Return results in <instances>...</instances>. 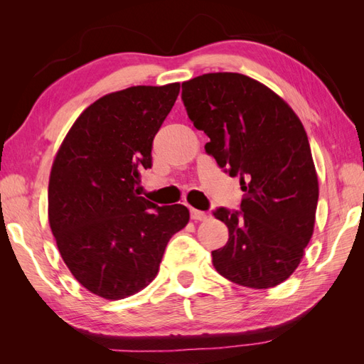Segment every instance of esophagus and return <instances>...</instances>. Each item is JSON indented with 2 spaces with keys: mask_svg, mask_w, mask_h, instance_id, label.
Wrapping results in <instances>:
<instances>
[{
  "mask_svg": "<svg viewBox=\"0 0 364 364\" xmlns=\"http://www.w3.org/2000/svg\"><path fill=\"white\" fill-rule=\"evenodd\" d=\"M191 218L193 220H200V222H202V220H206L208 218V214L206 213H203V211H197V209H191Z\"/></svg>",
  "mask_w": 364,
  "mask_h": 364,
  "instance_id": "1",
  "label": "esophagus"
}]
</instances>
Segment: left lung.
Listing matches in <instances>:
<instances>
[{
  "label": "left lung",
  "mask_w": 364,
  "mask_h": 364,
  "mask_svg": "<svg viewBox=\"0 0 364 364\" xmlns=\"http://www.w3.org/2000/svg\"><path fill=\"white\" fill-rule=\"evenodd\" d=\"M182 100L205 150L240 176L241 211L218 208L229 229L213 250L215 270L238 285L270 289L297 269L310 243L318 182L299 117L270 87L238 73H209L182 83Z\"/></svg>",
  "instance_id": "1"
}]
</instances>
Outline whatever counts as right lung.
<instances>
[{
    "label": "right lung",
    "mask_w": 364,
    "mask_h": 364,
    "mask_svg": "<svg viewBox=\"0 0 364 364\" xmlns=\"http://www.w3.org/2000/svg\"><path fill=\"white\" fill-rule=\"evenodd\" d=\"M179 91L168 83L103 95L74 121L53 161L51 232L73 277L105 299L146 289L170 238L190 222L186 206H158L138 188Z\"/></svg>",
    "instance_id": "add662e5"
}]
</instances>
